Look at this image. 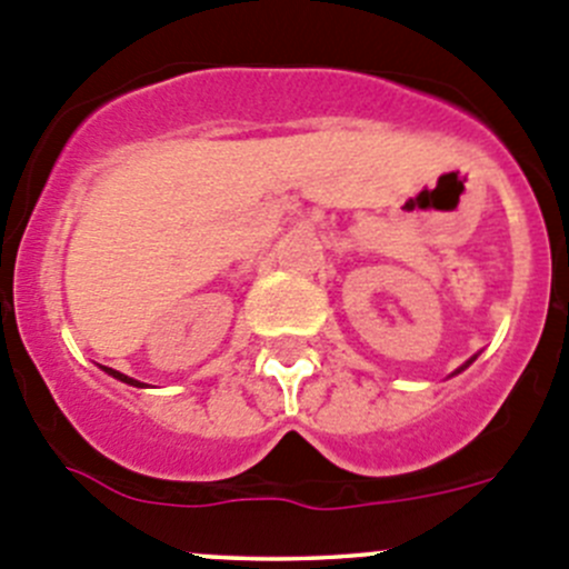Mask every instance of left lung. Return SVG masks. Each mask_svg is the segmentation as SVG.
Returning <instances> with one entry per match:
<instances>
[{"label":"left lung","instance_id":"1","mask_svg":"<svg viewBox=\"0 0 569 569\" xmlns=\"http://www.w3.org/2000/svg\"><path fill=\"white\" fill-rule=\"evenodd\" d=\"M473 360H476V355H473V358H470V360H465V363L460 366V369H457V371H455V375H460V371H465V369H468V366H470V363H473ZM455 375H451V377H455Z\"/></svg>","mask_w":569,"mask_h":569}]
</instances>
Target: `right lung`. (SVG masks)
<instances>
[{"label": "right lung", "mask_w": 569, "mask_h": 569, "mask_svg": "<svg viewBox=\"0 0 569 569\" xmlns=\"http://www.w3.org/2000/svg\"><path fill=\"white\" fill-rule=\"evenodd\" d=\"M101 369L107 371L109 377H114V380H120V382H126V386H134V388H146V382H140V380H134V377H126V375H120V371H114V369H109V366H101Z\"/></svg>", "instance_id": "1"}]
</instances>
